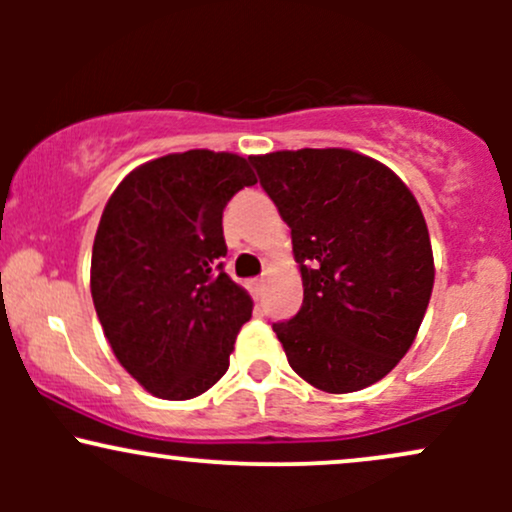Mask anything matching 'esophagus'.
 <instances>
[{"instance_id":"esophagus-1","label":"esophagus","mask_w":512,"mask_h":512,"mask_svg":"<svg viewBox=\"0 0 512 512\" xmlns=\"http://www.w3.org/2000/svg\"><path fill=\"white\" fill-rule=\"evenodd\" d=\"M250 289H252V293H257V296H260V291L264 289V279H252Z\"/></svg>"}]
</instances>
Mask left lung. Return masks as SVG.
<instances>
[{"instance_id": "8db88e82", "label": "left lung", "mask_w": 512, "mask_h": 512, "mask_svg": "<svg viewBox=\"0 0 512 512\" xmlns=\"http://www.w3.org/2000/svg\"><path fill=\"white\" fill-rule=\"evenodd\" d=\"M250 161L289 223L303 279L298 315L274 325L289 366L330 395L378 383L414 344L436 279L419 202L385 163L351 149Z\"/></svg>"}]
</instances>
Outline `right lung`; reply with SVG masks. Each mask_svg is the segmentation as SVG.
<instances>
[{"mask_svg":"<svg viewBox=\"0 0 512 512\" xmlns=\"http://www.w3.org/2000/svg\"><path fill=\"white\" fill-rule=\"evenodd\" d=\"M248 158L192 149L137 166L105 204L91 296L120 366L154 397L192 399L228 370L252 298L223 272V209Z\"/></svg>","mask_w":512,"mask_h":512,"instance_id":"add662e5","label":"right lung"}]
</instances>
